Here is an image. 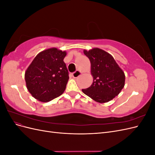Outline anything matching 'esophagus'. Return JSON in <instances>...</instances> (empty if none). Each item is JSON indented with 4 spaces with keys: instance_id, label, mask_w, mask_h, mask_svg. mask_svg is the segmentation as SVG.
<instances>
[{
    "instance_id": "esophagus-1",
    "label": "esophagus",
    "mask_w": 155,
    "mask_h": 155,
    "mask_svg": "<svg viewBox=\"0 0 155 155\" xmlns=\"http://www.w3.org/2000/svg\"><path fill=\"white\" fill-rule=\"evenodd\" d=\"M82 74V72H81L80 71H79V70H77V71H76L75 72H74L72 74V76L74 78H77L78 77H79V76H81V75Z\"/></svg>"
}]
</instances>
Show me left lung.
I'll use <instances>...</instances> for the list:
<instances>
[{
    "label": "left lung",
    "mask_w": 155,
    "mask_h": 155,
    "mask_svg": "<svg viewBox=\"0 0 155 155\" xmlns=\"http://www.w3.org/2000/svg\"><path fill=\"white\" fill-rule=\"evenodd\" d=\"M90 59L93 82L83 92L96 102L104 104L118 96L125 85V76L114 58L105 50H83Z\"/></svg>",
    "instance_id": "8db88e82"
}]
</instances>
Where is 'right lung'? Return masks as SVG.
<instances>
[{
	"label": "right lung",
	"instance_id": "obj_1",
	"mask_svg": "<svg viewBox=\"0 0 155 155\" xmlns=\"http://www.w3.org/2000/svg\"><path fill=\"white\" fill-rule=\"evenodd\" d=\"M67 52L56 48L41 51L25 72L28 91L36 100L48 102L61 95L68 81V72L63 61Z\"/></svg>",
	"mask_w": 155,
	"mask_h": 155
}]
</instances>
